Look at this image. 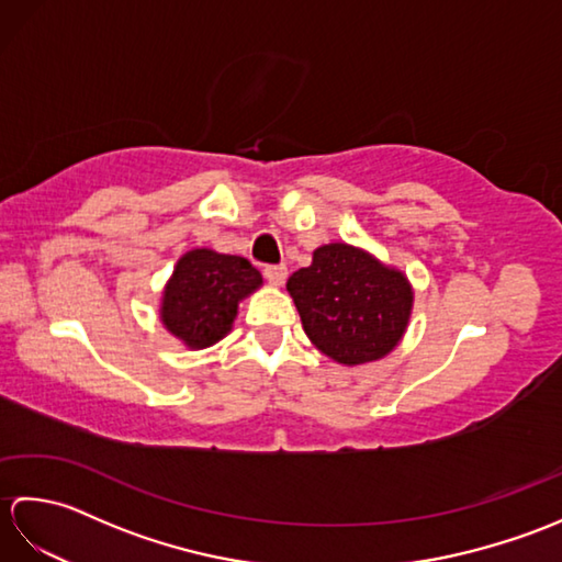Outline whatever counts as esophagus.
Returning <instances> with one entry per match:
<instances>
[{"instance_id": "1", "label": "esophagus", "mask_w": 562, "mask_h": 562, "mask_svg": "<svg viewBox=\"0 0 562 562\" xmlns=\"http://www.w3.org/2000/svg\"><path fill=\"white\" fill-rule=\"evenodd\" d=\"M262 274H266V280L270 284L280 288V284L288 280V268H284V266H266V268H262Z\"/></svg>"}]
</instances>
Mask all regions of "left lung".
Listing matches in <instances>:
<instances>
[{
  "instance_id": "8db88e82",
  "label": "left lung",
  "mask_w": 562,
  "mask_h": 562,
  "mask_svg": "<svg viewBox=\"0 0 562 562\" xmlns=\"http://www.w3.org/2000/svg\"><path fill=\"white\" fill-rule=\"evenodd\" d=\"M288 292L306 336L340 364L389 355L408 326L413 292L398 270L348 244L314 250L308 268L292 272Z\"/></svg>"
}]
</instances>
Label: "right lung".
Returning <instances> with one entry per match:
<instances>
[{
    "label": "right lung",
    "instance_id": "right-lung-1",
    "mask_svg": "<svg viewBox=\"0 0 562 562\" xmlns=\"http://www.w3.org/2000/svg\"><path fill=\"white\" fill-rule=\"evenodd\" d=\"M260 282V272L241 256L190 250L164 292V326L190 348H207L229 333L238 302Z\"/></svg>",
    "mask_w": 562,
    "mask_h": 562
}]
</instances>
